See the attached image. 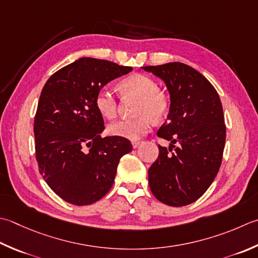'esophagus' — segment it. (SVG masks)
Segmentation results:
<instances>
[{
	"label": "esophagus",
	"mask_w": 258,
	"mask_h": 258,
	"mask_svg": "<svg viewBox=\"0 0 258 258\" xmlns=\"http://www.w3.org/2000/svg\"><path fill=\"white\" fill-rule=\"evenodd\" d=\"M141 143H142V142H141V141H133V142H132L133 148H134V149L138 148V146H139Z\"/></svg>",
	"instance_id": "obj_1"
}]
</instances>
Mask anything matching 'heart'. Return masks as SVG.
I'll return each mask as SVG.
<instances>
[{"label":"heart","mask_w":258,"mask_h":258,"mask_svg":"<svg viewBox=\"0 0 258 258\" xmlns=\"http://www.w3.org/2000/svg\"><path fill=\"white\" fill-rule=\"evenodd\" d=\"M120 88L141 97L136 114L140 116L133 119H118L110 123L107 127L110 135L127 140H139L152 127L153 118L163 117L168 110V99L159 92L158 83L150 76L135 74L120 83ZM95 106L104 117L112 119L117 114L118 103L114 93L108 88L98 90L95 97Z\"/></svg>","instance_id":"obj_1"}]
</instances>
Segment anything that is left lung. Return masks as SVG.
Listing matches in <instances>:
<instances>
[{"mask_svg":"<svg viewBox=\"0 0 258 258\" xmlns=\"http://www.w3.org/2000/svg\"><path fill=\"white\" fill-rule=\"evenodd\" d=\"M142 68L164 80L171 98L168 119L158 131L171 144L159 145L149 169L150 189L168 206L190 205L213 183L223 160L226 125L219 95L208 79L182 62Z\"/></svg>","mask_w":258,"mask_h":258,"instance_id":"left-lung-1","label":"left lung"}]
</instances>
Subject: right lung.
I'll use <instances>...</instances> for the list:
<instances>
[{
    "mask_svg": "<svg viewBox=\"0 0 258 258\" xmlns=\"http://www.w3.org/2000/svg\"><path fill=\"white\" fill-rule=\"evenodd\" d=\"M132 67L80 58L44 84L34 116L35 159L53 192L69 204H94L108 192L127 139L102 138L104 119L95 106L99 89Z\"/></svg>",
    "mask_w": 258,
    "mask_h": 258,
    "instance_id": "1",
    "label": "right lung"
}]
</instances>
